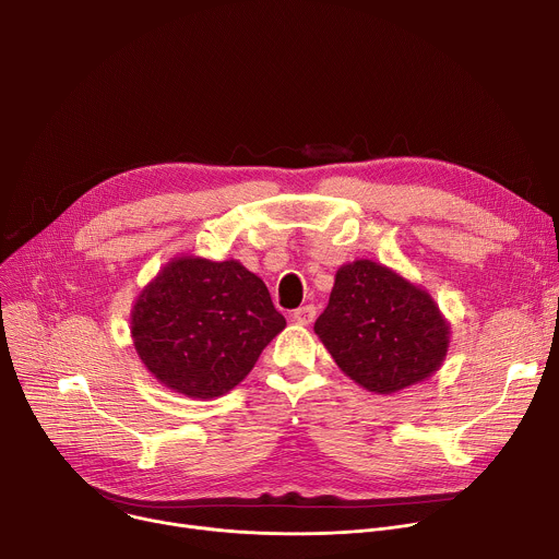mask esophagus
Masks as SVG:
<instances>
[{"mask_svg":"<svg viewBox=\"0 0 559 559\" xmlns=\"http://www.w3.org/2000/svg\"><path fill=\"white\" fill-rule=\"evenodd\" d=\"M293 322L297 324H311L316 320V307L313 305H307V307H299L293 311Z\"/></svg>","mask_w":559,"mask_h":559,"instance_id":"34e87169","label":"esophagus"}]
</instances>
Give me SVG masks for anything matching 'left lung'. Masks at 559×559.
<instances>
[{
	"label": "left lung",
	"mask_w": 559,
	"mask_h": 559,
	"mask_svg": "<svg viewBox=\"0 0 559 559\" xmlns=\"http://www.w3.org/2000/svg\"><path fill=\"white\" fill-rule=\"evenodd\" d=\"M313 329L335 365L373 394L429 378L450 345V324L432 295L371 260L337 269Z\"/></svg>",
	"instance_id": "1"
}]
</instances>
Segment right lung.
<instances>
[{
    "label": "right lung",
    "instance_id": "add662e5",
    "mask_svg": "<svg viewBox=\"0 0 559 559\" xmlns=\"http://www.w3.org/2000/svg\"><path fill=\"white\" fill-rule=\"evenodd\" d=\"M284 326L266 284L235 260L177 257L132 309L143 365L171 392L201 401L239 384Z\"/></svg>",
    "mask_w": 559,
    "mask_h": 559
}]
</instances>
